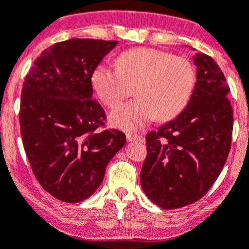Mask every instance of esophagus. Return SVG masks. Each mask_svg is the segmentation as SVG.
<instances>
[{
	"label": "esophagus",
	"mask_w": 249,
	"mask_h": 249,
	"mask_svg": "<svg viewBox=\"0 0 249 249\" xmlns=\"http://www.w3.org/2000/svg\"><path fill=\"white\" fill-rule=\"evenodd\" d=\"M126 137L128 142H132V141H143V137L137 135V133H127Z\"/></svg>",
	"instance_id": "34e87169"
}]
</instances>
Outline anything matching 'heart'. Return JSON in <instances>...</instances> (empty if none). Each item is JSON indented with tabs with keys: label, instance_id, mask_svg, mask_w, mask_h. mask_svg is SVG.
I'll return each mask as SVG.
<instances>
[{
	"label": "heart",
	"instance_id": "1",
	"mask_svg": "<svg viewBox=\"0 0 249 249\" xmlns=\"http://www.w3.org/2000/svg\"><path fill=\"white\" fill-rule=\"evenodd\" d=\"M93 87L105 105L114 107L135 86L136 100L120 106L109 114V122L122 129H136L157 116L168 120L182 111L195 85L192 63L164 51L137 48L127 51L116 67L98 66L92 76Z\"/></svg>",
	"mask_w": 249,
	"mask_h": 249
}]
</instances>
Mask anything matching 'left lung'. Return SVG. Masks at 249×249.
<instances>
[{"instance_id": "obj_1", "label": "left lung", "mask_w": 249, "mask_h": 249, "mask_svg": "<svg viewBox=\"0 0 249 249\" xmlns=\"http://www.w3.org/2000/svg\"><path fill=\"white\" fill-rule=\"evenodd\" d=\"M192 96L175 120L146 136L141 186L156 206L173 210L201 199L223 169L231 148L230 87L212 57L196 53Z\"/></svg>"}]
</instances>
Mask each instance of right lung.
Returning a JSON list of instances; mask_svg holds the SVG:
<instances>
[{
  "instance_id": "right-lung-1",
  "label": "right lung",
  "mask_w": 249,
  "mask_h": 249,
  "mask_svg": "<svg viewBox=\"0 0 249 249\" xmlns=\"http://www.w3.org/2000/svg\"><path fill=\"white\" fill-rule=\"evenodd\" d=\"M118 41L71 38L46 48L22 87L19 126L37 181L54 198L91 197L126 136L103 129L106 113L93 100L92 74Z\"/></svg>"
}]
</instances>
